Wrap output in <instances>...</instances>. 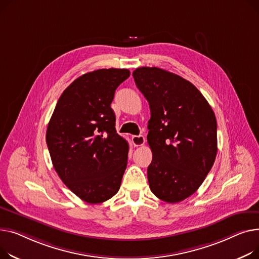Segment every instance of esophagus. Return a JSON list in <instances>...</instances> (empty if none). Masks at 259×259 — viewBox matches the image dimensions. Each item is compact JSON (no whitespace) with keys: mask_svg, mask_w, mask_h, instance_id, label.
Instances as JSON below:
<instances>
[{"mask_svg":"<svg viewBox=\"0 0 259 259\" xmlns=\"http://www.w3.org/2000/svg\"><path fill=\"white\" fill-rule=\"evenodd\" d=\"M133 144L134 146H142L145 143V138L143 136H133Z\"/></svg>","mask_w":259,"mask_h":259,"instance_id":"esophagus-1","label":"esophagus"}]
</instances>
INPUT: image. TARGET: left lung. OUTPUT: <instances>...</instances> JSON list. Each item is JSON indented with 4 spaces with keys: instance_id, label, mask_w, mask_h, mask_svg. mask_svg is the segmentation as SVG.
I'll use <instances>...</instances> for the list:
<instances>
[{
    "instance_id": "8db88e82",
    "label": "left lung",
    "mask_w": 259,
    "mask_h": 259,
    "mask_svg": "<svg viewBox=\"0 0 259 259\" xmlns=\"http://www.w3.org/2000/svg\"><path fill=\"white\" fill-rule=\"evenodd\" d=\"M133 76L150 109L149 188L160 200L179 203L199 189L214 163V112L199 90L175 73L142 67Z\"/></svg>"
}]
</instances>
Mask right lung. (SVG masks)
<instances>
[{
  "mask_svg": "<svg viewBox=\"0 0 259 259\" xmlns=\"http://www.w3.org/2000/svg\"><path fill=\"white\" fill-rule=\"evenodd\" d=\"M127 69H99L75 79L60 95L46 141L65 185L89 204L114 196L127 165L128 143L116 132L111 108Z\"/></svg>",
  "mask_w": 259,
  "mask_h": 259,
  "instance_id": "right-lung-1",
  "label": "right lung"
}]
</instances>
